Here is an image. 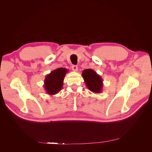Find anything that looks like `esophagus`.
Wrapping results in <instances>:
<instances>
[{"label":"esophagus","instance_id":"1","mask_svg":"<svg viewBox=\"0 0 152 152\" xmlns=\"http://www.w3.org/2000/svg\"><path fill=\"white\" fill-rule=\"evenodd\" d=\"M72 69L73 71H75V72H76L77 70H78V66H77L76 65H72Z\"/></svg>","mask_w":152,"mask_h":152}]
</instances>
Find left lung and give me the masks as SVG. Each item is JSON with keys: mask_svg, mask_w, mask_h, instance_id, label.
Listing matches in <instances>:
<instances>
[{"mask_svg": "<svg viewBox=\"0 0 152 152\" xmlns=\"http://www.w3.org/2000/svg\"><path fill=\"white\" fill-rule=\"evenodd\" d=\"M83 77L87 88L95 93H101L103 88V80L94 70L89 69L82 72Z\"/></svg>", "mask_w": 152, "mask_h": 152, "instance_id": "left-lung-1", "label": "left lung"}]
</instances>
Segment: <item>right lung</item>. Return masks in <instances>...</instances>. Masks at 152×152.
I'll return each instance as SVG.
<instances>
[{"label": "right lung", "mask_w": 152, "mask_h": 152, "mask_svg": "<svg viewBox=\"0 0 152 152\" xmlns=\"http://www.w3.org/2000/svg\"><path fill=\"white\" fill-rule=\"evenodd\" d=\"M68 72L69 70L65 68H58L47 74L44 82V88L47 94L56 95L62 89L64 77Z\"/></svg>", "instance_id": "add662e5"}]
</instances>
